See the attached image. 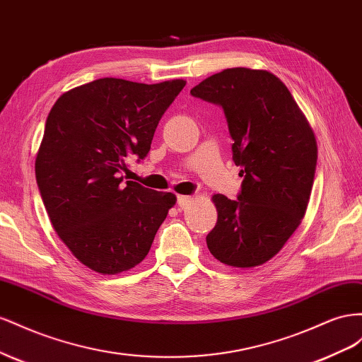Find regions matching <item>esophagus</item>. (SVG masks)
<instances>
[{"instance_id": "obj_1", "label": "esophagus", "mask_w": 362, "mask_h": 362, "mask_svg": "<svg viewBox=\"0 0 362 362\" xmlns=\"http://www.w3.org/2000/svg\"><path fill=\"white\" fill-rule=\"evenodd\" d=\"M191 202H192V199L188 197V195H179V197H177V206H179L180 209L187 208V206H188Z\"/></svg>"}]
</instances>
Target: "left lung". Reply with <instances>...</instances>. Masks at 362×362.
<instances>
[{"label":"left lung","instance_id":"obj_1","mask_svg":"<svg viewBox=\"0 0 362 362\" xmlns=\"http://www.w3.org/2000/svg\"><path fill=\"white\" fill-rule=\"evenodd\" d=\"M191 94L223 107L244 177L236 200L212 197L218 220L206 244L226 265H262L305 216L317 167L314 132L281 78L264 69L227 68Z\"/></svg>","mask_w":362,"mask_h":362}]
</instances>
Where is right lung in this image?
Masks as SVG:
<instances>
[{
    "instance_id": "right-lung-1",
    "label": "right lung",
    "mask_w": 362,
    "mask_h": 362,
    "mask_svg": "<svg viewBox=\"0 0 362 362\" xmlns=\"http://www.w3.org/2000/svg\"><path fill=\"white\" fill-rule=\"evenodd\" d=\"M187 85L98 78L60 95L45 122L36 182L49 221L77 259L100 274L138 265L175 195L126 180L144 159L162 115Z\"/></svg>"
}]
</instances>
